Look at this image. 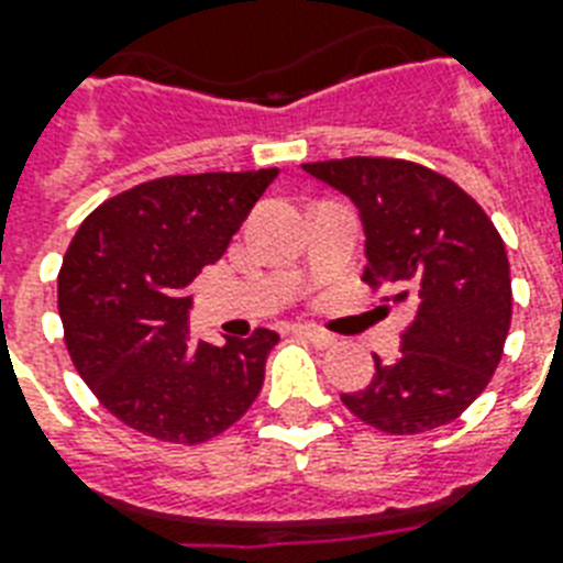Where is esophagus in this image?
<instances>
[{
	"label": "esophagus",
	"instance_id": "1",
	"mask_svg": "<svg viewBox=\"0 0 563 563\" xmlns=\"http://www.w3.org/2000/svg\"><path fill=\"white\" fill-rule=\"evenodd\" d=\"M295 335L307 339L309 344H316V347H321V351H324V347H333V344H335L333 335L324 333V330H321V327H316V324H298V327H295Z\"/></svg>",
	"mask_w": 563,
	"mask_h": 563
}]
</instances>
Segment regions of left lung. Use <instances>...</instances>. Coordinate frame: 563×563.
Listing matches in <instances>:
<instances>
[{"label":"left lung","instance_id":"obj_1","mask_svg":"<svg viewBox=\"0 0 563 563\" xmlns=\"http://www.w3.org/2000/svg\"><path fill=\"white\" fill-rule=\"evenodd\" d=\"M360 210L365 280L388 283L411 324L394 362L374 356V379L342 394L371 427L415 435L444 427L497 371L511 324L506 245L479 203L453 180L409 161L347 157L303 163Z\"/></svg>","mask_w":563,"mask_h":563}]
</instances>
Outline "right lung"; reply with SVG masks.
I'll return each instance as SVG.
<instances>
[{"mask_svg": "<svg viewBox=\"0 0 563 563\" xmlns=\"http://www.w3.org/2000/svg\"><path fill=\"white\" fill-rule=\"evenodd\" d=\"M277 169L203 172L140 184L92 210L57 274L75 368L136 432L201 444L256 400L280 335L210 344L189 333V283L230 245Z\"/></svg>", "mask_w": 563, "mask_h": 563, "instance_id": "add662e5", "label": "right lung"}]
</instances>
